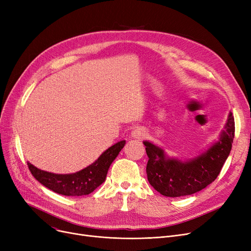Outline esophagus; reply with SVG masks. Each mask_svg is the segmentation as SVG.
<instances>
[{
	"label": "esophagus",
	"mask_w": 251,
	"mask_h": 251,
	"mask_svg": "<svg viewBox=\"0 0 251 251\" xmlns=\"http://www.w3.org/2000/svg\"><path fill=\"white\" fill-rule=\"evenodd\" d=\"M132 136L136 139H141L146 136V131H144L142 128H137L132 132Z\"/></svg>",
	"instance_id": "obj_1"
}]
</instances>
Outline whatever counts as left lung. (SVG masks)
<instances>
[{
	"instance_id": "left-lung-1",
	"label": "left lung",
	"mask_w": 251,
	"mask_h": 251,
	"mask_svg": "<svg viewBox=\"0 0 251 251\" xmlns=\"http://www.w3.org/2000/svg\"><path fill=\"white\" fill-rule=\"evenodd\" d=\"M225 128L217 143L188 162L168 159L163 150L144 141L149 156L147 174L151 185L169 197L190 195L209 185L219 176L232 149L235 133L232 114L229 115Z\"/></svg>"
}]
</instances>
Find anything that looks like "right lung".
<instances>
[{
	"label": "right lung",
	"instance_id": "right-lung-1",
	"mask_svg": "<svg viewBox=\"0 0 251 251\" xmlns=\"http://www.w3.org/2000/svg\"><path fill=\"white\" fill-rule=\"evenodd\" d=\"M126 141L121 140L108 149L99 159L87 168L74 174L59 175L42 171L27 163L33 177L44 186L66 196H81L91 193L105 180L108 170Z\"/></svg>",
	"mask_w": 251,
	"mask_h": 251
}]
</instances>
